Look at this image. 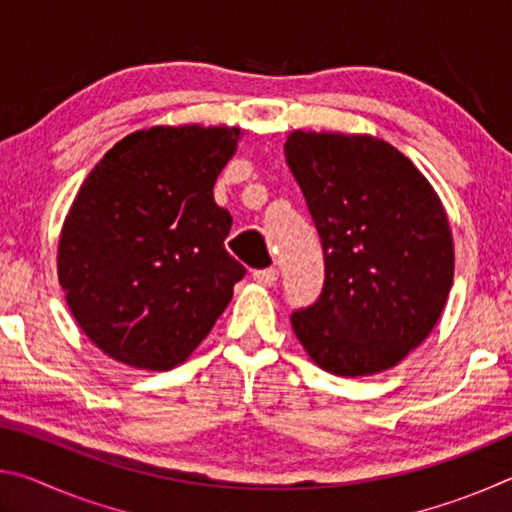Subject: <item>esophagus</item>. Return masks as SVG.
<instances>
[{
  "mask_svg": "<svg viewBox=\"0 0 512 512\" xmlns=\"http://www.w3.org/2000/svg\"><path fill=\"white\" fill-rule=\"evenodd\" d=\"M253 280L259 284V287H273L277 282V271L275 268H262V271L253 273Z\"/></svg>",
  "mask_w": 512,
  "mask_h": 512,
  "instance_id": "34e87169",
  "label": "esophagus"
}]
</instances>
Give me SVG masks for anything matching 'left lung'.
Masks as SVG:
<instances>
[{
	"instance_id": "1",
	"label": "left lung",
	"mask_w": 512,
	"mask_h": 512,
	"mask_svg": "<svg viewBox=\"0 0 512 512\" xmlns=\"http://www.w3.org/2000/svg\"><path fill=\"white\" fill-rule=\"evenodd\" d=\"M284 155L325 255L323 293L293 311V332L332 375L397 366L436 327L454 282L452 230L436 189L372 135L293 131Z\"/></svg>"
}]
</instances>
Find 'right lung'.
Listing matches in <instances>:
<instances>
[{"label":"right lung","instance_id":"1","mask_svg":"<svg viewBox=\"0 0 512 512\" xmlns=\"http://www.w3.org/2000/svg\"><path fill=\"white\" fill-rule=\"evenodd\" d=\"M237 126H153L119 140L76 194L58 239V282L83 334L140 370L185 363L246 268L225 250L232 216L214 183Z\"/></svg>","mask_w":512,"mask_h":512}]
</instances>
